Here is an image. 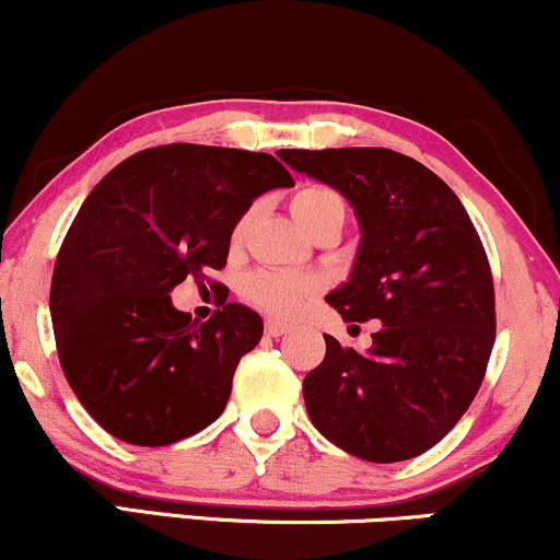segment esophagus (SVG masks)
Here are the masks:
<instances>
[{"label": "esophagus", "instance_id": "obj_1", "mask_svg": "<svg viewBox=\"0 0 560 560\" xmlns=\"http://www.w3.org/2000/svg\"><path fill=\"white\" fill-rule=\"evenodd\" d=\"M265 332L269 335V337H282L288 332V324H282V322H278V319H267L265 322Z\"/></svg>", "mask_w": 560, "mask_h": 560}]
</instances>
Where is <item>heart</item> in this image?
<instances>
[{"label":"heart","mask_w":560,"mask_h":560,"mask_svg":"<svg viewBox=\"0 0 560 560\" xmlns=\"http://www.w3.org/2000/svg\"><path fill=\"white\" fill-rule=\"evenodd\" d=\"M291 210L295 220H299L306 231H312V228L316 223H322L324 218L335 215V212H345V205L332 189H327V186L306 184L291 195ZM244 228L246 218H241L233 236H244ZM312 280L299 278V275L278 272V269H259V272L248 275L244 285V295L254 303V306L265 308V312L275 316H285V319L288 316L299 314L308 303V299H312Z\"/></svg>","instance_id":"1"}]
</instances>
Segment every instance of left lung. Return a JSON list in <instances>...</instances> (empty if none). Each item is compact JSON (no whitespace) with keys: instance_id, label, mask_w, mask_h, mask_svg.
Wrapping results in <instances>:
<instances>
[{"instance_id":"left-lung-1","label":"left lung","mask_w":560,"mask_h":560,"mask_svg":"<svg viewBox=\"0 0 560 560\" xmlns=\"http://www.w3.org/2000/svg\"><path fill=\"white\" fill-rule=\"evenodd\" d=\"M278 155L353 205L361 248L327 303L345 322H382L369 353L324 335L327 355L303 378L308 418L353 457H418L465 416L493 350V275L478 231L433 171L395 150Z\"/></svg>"}]
</instances>
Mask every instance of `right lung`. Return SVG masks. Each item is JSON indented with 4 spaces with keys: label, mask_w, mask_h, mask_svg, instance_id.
I'll list each match as a JSON object with an SVG mask.
<instances>
[{
    "label": "right lung",
    "mask_w": 560,
    "mask_h": 560,
    "mask_svg": "<svg viewBox=\"0 0 560 560\" xmlns=\"http://www.w3.org/2000/svg\"><path fill=\"white\" fill-rule=\"evenodd\" d=\"M293 176L267 153L158 144L90 191L61 241L51 324L69 386L116 439L165 446L220 418L233 374L265 332L261 316L220 301L197 324L171 291L223 269L231 233L254 197Z\"/></svg>",
    "instance_id": "1"
}]
</instances>
